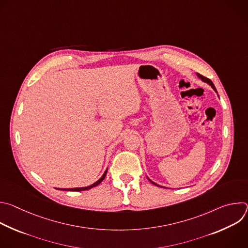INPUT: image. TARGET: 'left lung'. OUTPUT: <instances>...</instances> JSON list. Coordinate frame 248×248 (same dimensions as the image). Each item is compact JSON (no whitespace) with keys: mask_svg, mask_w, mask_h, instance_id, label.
I'll return each instance as SVG.
<instances>
[{"mask_svg":"<svg viewBox=\"0 0 248 248\" xmlns=\"http://www.w3.org/2000/svg\"><path fill=\"white\" fill-rule=\"evenodd\" d=\"M198 77H199V78H201V79H202V80H203V81H205V82H207V83H208V84H209V85H211V86H212V87H213V89H214V90H215V91H216V92H217V90H216V87H215V85H214V84H213V82H212V81H211V80H210V79H209V78H205V77H203V76H201V75H198ZM149 181H150V180H149ZM150 182H151V183H152V184H153V185H155V186H158V185H156V184H155V183H153V182H152V181H150ZM160 187H162V186H160Z\"/></svg>","mask_w":248,"mask_h":248,"instance_id":"1","label":"left lung"}]
</instances>
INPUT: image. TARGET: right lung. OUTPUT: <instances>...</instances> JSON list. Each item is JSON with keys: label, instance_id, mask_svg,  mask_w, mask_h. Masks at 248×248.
Listing matches in <instances>:
<instances>
[{"label": "right lung", "instance_id": "right-lung-1", "mask_svg": "<svg viewBox=\"0 0 248 248\" xmlns=\"http://www.w3.org/2000/svg\"><path fill=\"white\" fill-rule=\"evenodd\" d=\"M106 173H107V170H106V171L104 172V174L101 176L100 180H98L95 184H93V185H91V186H86V187H77V188H58V189H61V190H68V191H83V190H87V189H90V188H92V187H94V186H97L105 179Z\"/></svg>", "mask_w": 248, "mask_h": 248}]
</instances>
